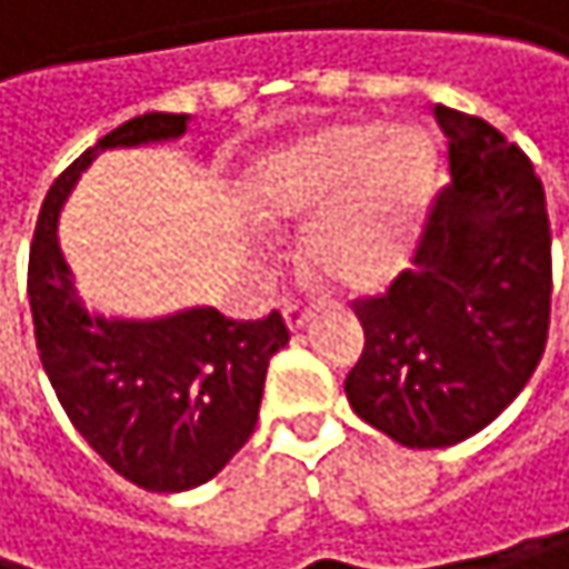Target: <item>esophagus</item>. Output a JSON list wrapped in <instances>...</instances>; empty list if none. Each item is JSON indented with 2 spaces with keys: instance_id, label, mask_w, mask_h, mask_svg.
Wrapping results in <instances>:
<instances>
[{
  "instance_id": "1",
  "label": "esophagus",
  "mask_w": 569,
  "mask_h": 569,
  "mask_svg": "<svg viewBox=\"0 0 569 569\" xmlns=\"http://www.w3.org/2000/svg\"><path fill=\"white\" fill-rule=\"evenodd\" d=\"M282 320H287V327L290 331H300V327H307L310 320H313V310L310 307H303V303H282Z\"/></svg>"
}]
</instances>
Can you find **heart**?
I'll return each mask as SVG.
<instances>
[{
	"label": "heart",
	"mask_w": 569,
	"mask_h": 569,
	"mask_svg": "<svg viewBox=\"0 0 569 569\" xmlns=\"http://www.w3.org/2000/svg\"><path fill=\"white\" fill-rule=\"evenodd\" d=\"M437 149L417 126H331L256 167L266 218L310 221L307 259L345 290H379L399 272L433 198Z\"/></svg>",
	"instance_id": "b5f03b06"
}]
</instances>
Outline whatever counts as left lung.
I'll return each instance as SVG.
<instances>
[{
    "mask_svg": "<svg viewBox=\"0 0 569 569\" xmlns=\"http://www.w3.org/2000/svg\"><path fill=\"white\" fill-rule=\"evenodd\" d=\"M450 187L430 208L412 269L355 307L365 351L345 392L402 447L485 430L532 379L550 331V218L526 152L485 119L437 104Z\"/></svg>",
    "mask_w": 569,
    "mask_h": 569,
    "instance_id": "left-lung-1",
    "label": "left lung"
}]
</instances>
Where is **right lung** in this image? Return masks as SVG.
<instances>
[{
	"label": "right lung",
	"instance_id": "1",
	"mask_svg": "<svg viewBox=\"0 0 569 569\" xmlns=\"http://www.w3.org/2000/svg\"><path fill=\"white\" fill-rule=\"evenodd\" d=\"M190 116L146 112L98 139L47 190L27 293L37 351L74 430L101 461L146 491L211 481L256 430L269 358L290 331L272 310L228 320L214 307L167 317H104L81 303L57 242L60 208L104 149L173 142Z\"/></svg>",
	"mask_w": 569,
	"mask_h": 569
}]
</instances>
